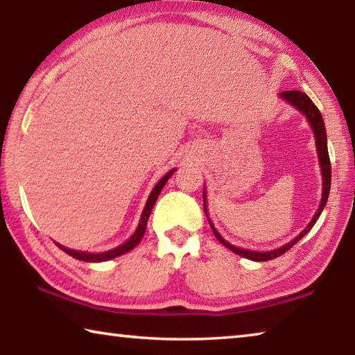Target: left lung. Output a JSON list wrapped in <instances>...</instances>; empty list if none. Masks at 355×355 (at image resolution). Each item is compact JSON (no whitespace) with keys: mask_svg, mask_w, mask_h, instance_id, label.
Returning a JSON list of instances; mask_svg holds the SVG:
<instances>
[{"mask_svg":"<svg viewBox=\"0 0 355 355\" xmlns=\"http://www.w3.org/2000/svg\"><path fill=\"white\" fill-rule=\"evenodd\" d=\"M280 97L285 101H288L291 106L296 107L297 111L302 112L305 117H307L310 127H311V130H313V135H315L318 159H320V167H321V173H322V197H321L320 208H318V211L315 213L313 219L310 220V224L305 227L304 230L293 239V241H290L285 245H282V248H279V249L268 250V252H257V250H248V249L236 248V245H233L228 241H225V239L222 238L218 233V230L214 228L213 222L209 220L208 213H207V194H205V191H203V211H205V214H207L209 225H211V230L214 233V236L218 238V241L220 244H224L227 249L235 252V254L241 255L244 258H249V260H254V261H268V260H272V258L284 255L286 250H290L293 245L299 241V239H302L305 235H307V233L311 230V227L316 224V220L321 216V211L324 209V207H326L327 199H329V191H330V178H332V171H330V159H329V152H327V135H326V127H324V120H322L320 110H318L313 101L309 98L307 94H304L300 91L282 92Z\"/></svg>","mask_w":355,"mask_h":355,"instance_id":"1","label":"left lung"}]
</instances>
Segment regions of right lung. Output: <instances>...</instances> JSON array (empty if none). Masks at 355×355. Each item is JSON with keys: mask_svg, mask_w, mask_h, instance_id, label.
Returning a JSON list of instances; mask_svg holds the SVG:
<instances>
[{"mask_svg": "<svg viewBox=\"0 0 355 355\" xmlns=\"http://www.w3.org/2000/svg\"><path fill=\"white\" fill-rule=\"evenodd\" d=\"M173 172H175V169H172V171L167 172L166 175H164L163 178H161L158 183H156L153 191L150 192V196H148V199H147V203H146V208H144L142 216H141L139 225H137L136 232L133 233V236H131L127 243L120 244L119 248H116V249H111V250H106V252H100V254H87V252H80V250L67 249V248H64V245H61V244H58V245L65 252V254H69L70 257L76 258V260L89 261V263H98V261L112 260V258L127 254V252H130L131 249H135L136 245L141 243L144 233H146L147 222H148V218H150V213H152V208H153V205H155V202H156V199H158L161 189L164 188V184L167 183V180H169V178L172 177Z\"/></svg>", "mask_w": 355, "mask_h": 355, "instance_id": "obj_1", "label": "right lung"}]
</instances>
